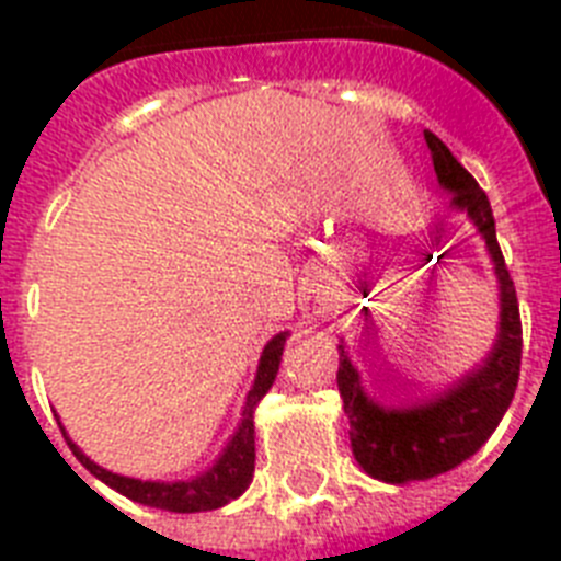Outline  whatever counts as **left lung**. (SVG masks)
Segmentation results:
<instances>
[{
  "label": "left lung",
  "instance_id": "1",
  "mask_svg": "<svg viewBox=\"0 0 561 561\" xmlns=\"http://www.w3.org/2000/svg\"><path fill=\"white\" fill-rule=\"evenodd\" d=\"M424 140L433 153L440 187L453 193L449 205L472 219L489 247L500 284V331L483 365L469 370L447 393L413 408H385L370 399L348 354L340 345L336 388L351 424V449L356 463L370 478L385 483L435 478L472 458L497 430L500 419L512 404L519 379V359H523L517 291L500 252L489 196L433 131H424Z\"/></svg>",
  "mask_w": 561,
  "mask_h": 561
}]
</instances>
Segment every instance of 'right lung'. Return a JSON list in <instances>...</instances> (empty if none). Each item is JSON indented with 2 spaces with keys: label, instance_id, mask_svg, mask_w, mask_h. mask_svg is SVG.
I'll return each mask as SVG.
<instances>
[{
  "label": "right lung",
  "instance_id": "obj_1",
  "mask_svg": "<svg viewBox=\"0 0 561 561\" xmlns=\"http://www.w3.org/2000/svg\"><path fill=\"white\" fill-rule=\"evenodd\" d=\"M289 331H280V334L272 336L264 345V354L257 359V374L252 381V390L247 393L244 410H241V421H238L236 435L230 438V444L225 447V453L219 455V460L207 469L205 474L191 480H173V483H160V480H137L126 478V474H114L103 466H98L95 460H89L87 455L78 449V444H72L67 435V430L61 427L64 438H67L69 449L87 466L89 472L95 474L98 480L121 492L123 497L134 500V503L151 505V508H162V512H176V514H193V512H213V508H221L230 500L241 497L247 492V485L252 483V472H255V415L257 401L264 399L266 390L272 388L275 381L277 368H280V356H284V345Z\"/></svg>",
  "mask_w": 561,
  "mask_h": 561
}]
</instances>
